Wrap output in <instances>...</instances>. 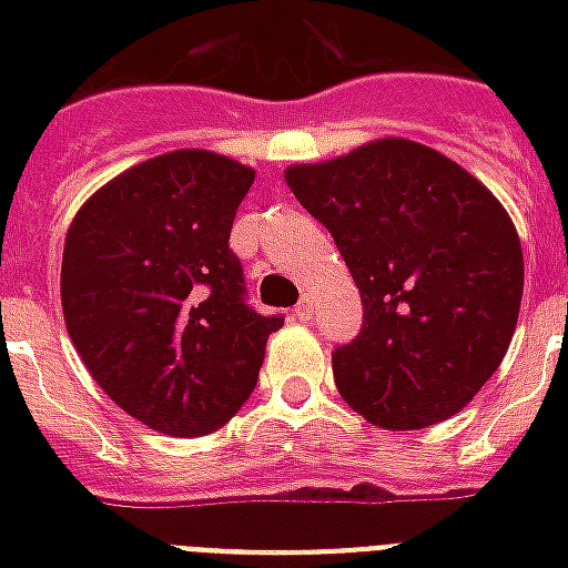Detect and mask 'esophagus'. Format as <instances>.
Returning <instances> with one entry per match:
<instances>
[{"instance_id":"esophagus-1","label":"esophagus","mask_w":568,"mask_h":568,"mask_svg":"<svg viewBox=\"0 0 568 568\" xmlns=\"http://www.w3.org/2000/svg\"><path fill=\"white\" fill-rule=\"evenodd\" d=\"M295 316L301 322L313 320V297H310V295L301 297V304H297V307H295Z\"/></svg>"}]
</instances>
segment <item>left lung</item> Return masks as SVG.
I'll use <instances>...</instances> for the list:
<instances>
[{
  "label": "left lung",
  "mask_w": 568,
  "mask_h": 568,
  "mask_svg": "<svg viewBox=\"0 0 568 568\" xmlns=\"http://www.w3.org/2000/svg\"><path fill=\"white\" fill-rule=\"evenodd\" d=\"M285 182L328 227L362 295V332L332 356L346 405L393 432L459 414L517 328L524 252L505 206L410 140L295 163Z\"/></svg>",
  "instance_id": "1"
}]
</instances>
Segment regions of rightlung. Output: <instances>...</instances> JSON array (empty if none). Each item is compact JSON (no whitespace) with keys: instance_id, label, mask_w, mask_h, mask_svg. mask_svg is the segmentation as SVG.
Returning <instances> with one entry per match:
<instances>
[{"instance_id":"add662e5","label":"right lung","mask_w":568,"mask_h":568,"mask_svg":"<svg viewBox=\"0 0 568 568\" xmlns=\"http://www.w3.org/2000/svg\"><path fill=\"white\" fill-rule=\"evenodd\" d=\"M252 182L255 170L215 151H166L115 175L69 224V337L121 410L173 438L234 417L283 328L248 307L227 246Z\"/></svg>"}]
</instances>
